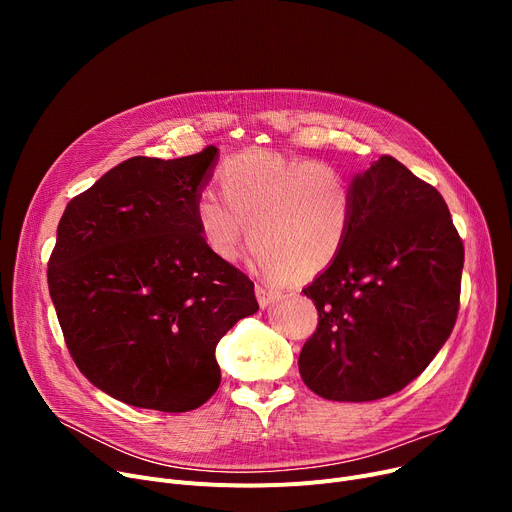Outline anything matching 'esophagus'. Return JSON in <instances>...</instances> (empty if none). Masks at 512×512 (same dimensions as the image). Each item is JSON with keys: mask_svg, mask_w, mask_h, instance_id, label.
I'll return each instance as SVG.
<instances>
[{"mask_svg": "<svg viewBox=\"0 0 512 512\" xmlns=\"http://www.w3.org/2000/svg\"><path fill=\"white\" fill-rule=\"evenodd\" d=\"M255 294H257V301L259 305L265 309L270 307L274 303H278L282 299V290H276V288H270V286H263V284H257L255 286Z\"/></svg>", "mask_w": 512, "mask_h": 512, "instance_id": "esophagus-1", "label": "esophagus"}]
</instances>
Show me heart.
<instances>
[{"label": "heart", "mask_w": 512, "mask_h": 512, "mask_svg": "<svg viewBox=\"0 0 512 512\" xmlns=\"http://www.w3.org/2000/svg\"><path fill=\"white\" fill-rule=\"evenodd\" d=\"M215 184L220 197L201 191L193 213L203 245L220 261L238 257L249 224L253 270L309 280L328 270L351 234V180L326 161L251 149L228 157Z\"/></svg>", "instance_id": "1"}]
</instances>
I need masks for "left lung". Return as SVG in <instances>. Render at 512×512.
I'll return each mask as SVG.
<instances>
[{"mask_svg":"<svg viewBox=\"0 0 512 512\" xmlns=\"http://www.w3.org/2000/svg\"><path fill=\"white\" fill-rule=\"evenodd\" d=\"M351 186L346 245L303 288L319 324L299 371L321 398L365 402L405 388L448 340L465 249L442 195L394 157L373 161Z\"/></svg>","mask_w":512,"mask_h":512,"instance_id":"8db88e82","label":"left lung"}]
</instances>
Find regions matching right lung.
<instances>
[{
	"label": "right lung",
	"mask_w": 512,
	"mask_h": 512,
	"mask_svg": "<svg viewBox=\"0 0 512 512\" xmlns=\"http://www.w3.org/2000/svg\"><path fill=\"white\" fill-rule=\"evenodd\" d=\"M218 147L130 157L74 197L58 224L47 284L85 378L139 409L184 413L220 386L215 346L257 313L253 282L213 257L195 199Z\"/></svg>",
	"instance_id": "obj_1"
}]
</instances>
